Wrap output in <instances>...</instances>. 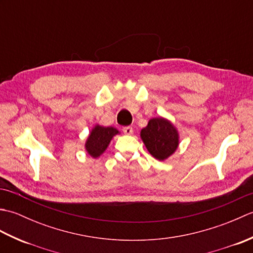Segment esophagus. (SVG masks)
Masks as SVG:
<instances>
[{
	"label": "esophagus",
	"mask_w": 253,
	"mask_h": 253,
	"mask_svg": "<svg viewBox=\"0 0 253 253\" xmlns=\"http://www.w3.org/2000/svg\"><path fill=\"white\" fill-rule=\"evenodd\" d=\"M123 131H124V133H126V135H131L133 130H132L131 126H125L123 128Z\"/></svg>",
	"instance_id": "34e87169"
}]
</instances>
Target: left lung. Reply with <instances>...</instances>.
Returning <instances> with one entry per match:
<instances>
[{
	"label": "left lung",
	"mask_w": 253,
	"mask_h": 253,
	"mask_svg": "<svg viewBox=\"0 0 253 253\" xmlns=\"http://www.w3.org/2000/svg\"><path fill=\"white\" fill-rule=\"evenodd\" d=\"M141 138L148 151L160 161L168 159L178 147V132L162 117L150 120L141 130Z\"/></svg>",
	"instance_id": "8db88e82"
}]
</instances>
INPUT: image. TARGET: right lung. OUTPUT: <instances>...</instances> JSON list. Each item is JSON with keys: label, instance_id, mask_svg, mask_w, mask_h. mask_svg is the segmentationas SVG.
Listing matches in <instances>:
<instances>
[{"label": "right lung", "instance_id": "add662e5", "mask_svg": "<svg viewBox=\"0 0 253 253\" xmlns=\"http://www.w3.org/2000/svg\"><path fill=\"white\" fill-rule=\"evenodd\" d=\"M118 133L116 128L95 126L85 142V150L93 158H98L105 151L113 136Z\"/></svg>", "mask_w": 253, "mask_h": 253}]
</instances>
